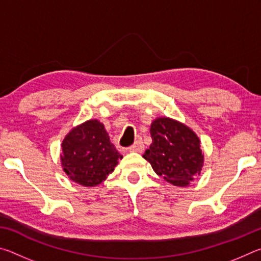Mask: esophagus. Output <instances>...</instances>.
I'll return each instance as SVG.
<instances>
[{"instance_id":"esophagus-1","label":"esophagus","mask_w":261,"mask_h":261,"mask_svg":"<svg viewBox=\"0 0 261 261\" xmlns=\"http://www.w3.org/2000/svg\"><path fill=\"white\" fill-rule=\"evenodd\" d=\"M143 149H144V144L141 140H137L136 143L132 145V146L129 147L130 152H139L140 153V152H143Z\"/></svg>"}]
</instances>
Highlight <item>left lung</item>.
<instances>
[{"label":"left lung","mask_w":261,"mask_h":261,"mask_svg":"<svg viewBox=\"0 0 261 261\" xmlns=\"http://www.w3.org/2000/svg\"><path fill=\"white\" fill-rule=\"evenodd\" d=\"M149 131L152 144L143 158L166 182L187 187L204 166V153L196 132L169 117L155 118Z\"/></svg>","instance_id":"obj_1"}]
</instances>
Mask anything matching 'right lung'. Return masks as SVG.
Segmentation results:
<instances>
[{"label":"right lung","mask_w":261,"mask_h":261,"mask_svg":"<svg viewBox=\"0 0 261 261\" xmlns=\"http://www.w3.org/2000/svg\"><path fill=\"white\" fill-rule=\"evenodd\" d=\"M61 146L63 171L72 182L83 187L102 183L122 159L110 143L105 125L98 120H88L72 127Z\"/></svg>","instance_id":"1"}]
</instances>
